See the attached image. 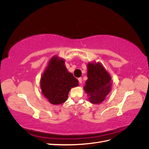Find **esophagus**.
Here are the masks:
<instances>
[{
    "instance_id": "34e87169",
    "label": "esophagus",
    "mask_w": 149,
    "mask_h": 149,
    "mask_svg": "<svg viewBox=\"0 0 149 149\" xmlns=\"http://www.w3.org/2000/svg\"><path fill=\"white\" fill-rule=\"evenodd\" d=\"M78 81H79V83L80 84H81L82 82H83L82 78H78Z\"/></svg>"
}]
</instances>
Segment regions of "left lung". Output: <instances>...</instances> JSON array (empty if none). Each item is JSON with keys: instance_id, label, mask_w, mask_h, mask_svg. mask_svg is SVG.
Wrapping results in <instances>:
<instances>
[{"instance_id": "obj_1", "label": "left lung", "mask_w": 149, "mask_h": 149, "mask_svg": "<svg viewBox=\"0 0 149 149\" xmlns=\"http://www.w3.org/2000/svg\"><path fill=\"white\" fill-rule=\"evenodd\" d=\"M87 77L84 91L88 101L92 104H100L111 91L112 77L100 62L92 61L87 64Z\"/></svg>"}]
</instances>
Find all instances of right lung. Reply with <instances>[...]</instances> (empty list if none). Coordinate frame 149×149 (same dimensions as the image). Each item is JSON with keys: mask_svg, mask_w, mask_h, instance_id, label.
Here are the masks:
<instances>
[{"mask_svg": "<svg viewBox=\"0 0 149 149\" xmlns=\"http://www.w3.org/2000/svg\"><path fill=\"white\" fill-rule=\"evenodd\" d=\"M65 61L56 55L48 62L40 79L43 96L53 105L64 103L71 88L78 86V80L68 71Z\"/></svg>", "mask_w": 149, "mask_h": 149, "instance_id": "obj_1", "label": "right lung"}]
</instances>
